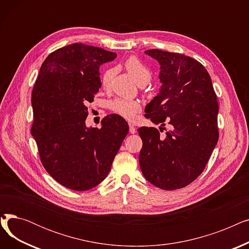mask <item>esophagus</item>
<instances>
[{
    "label": "esophagus",
    "mask_w": 249,
    "mask_h": 249,
    "mask_svg": "<svg viewBox=\"0 0 249 249\" xmlns=\"http://www.w3.org/2000/svg\"><path fill=\"white\" fill-rule=\"evenodd\" d=\"M129 131H130V133H131V134H134V133H136V128L133 125L129 124Z\"/></svg>",
    "instance_id": "34e87169"
}]
</instances>
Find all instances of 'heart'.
I'll return each instance as SVG.
<instances>
[{
  "label": "heart",
  "instance_id": "b5f03b06",
  "mask_svg": "<svg viewBox=\"0 0 249 249\" xmlns=\"http://www.w3.org/2000/svg\"><path fill=\"white\" fill-rule=\"evenodd\" d=\"M123 67L139 86L146 85L150 81L151 72L149 69L137 57L130 56L124 61ZM114 75V69H108L107 71H105L102 76V85L105 89H108L111 86ZM109 107L114 113L121 115L127 120L135 119L137 113L140 111V105L136 101L125 99H116L112 101L109 104Z\"/></svg>",
  "mask_w": 249,
  "mask_h": 249
}]
</instances>
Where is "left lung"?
<instances>
[{
	"instance_id": "obj_1",
	"label": "left lung",
	"mask_w": 249,
	"mask_h": 249,
	"mask_svg": "<svg viewBox=\"0 0 249 249\" xmlns=\"http://www.w3.org/2000/svg\"><path fill=\"white\" fill-rule=\"evenodd\" d=\"M144 53L160 65L161 87L146 105L154 124L172 126L165 136L153 127H140L139 164L144 178L162 190H177L197 178L210 159L219 133L218 102L211 77L196 59L150 49Z\"/></svg>"
}]
</instances>
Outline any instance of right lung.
Segmentation results:
<instances>
[{"instance_id":"add662e5","label":"right lung","mask_w":249,"mask_h":249,"mask_svg":"<svg viewBox=\"0 0 249 249\" xmlns=\"http://www.w3.org/2000/svg\"><path fill=\"white\" fill-rule=\"evenodd\" d=\"M117 57L100 47L72 43L50 53L32 90L34 137L43 166L60 185L87 191L108 176L129 126L116 114L101 128L87 127V104L101 88L100 67Z\"/></svg>"}]
</instances>
